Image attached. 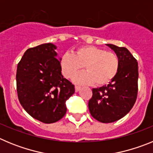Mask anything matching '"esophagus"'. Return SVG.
<instances>
[{
    "mask_svg": "<svg viewBox=\"0 0 153 153\" xmlns=\"http://www.w3.org/2000/svg\"><path fill=\"white\" fill-rule=\"evenodd\" d=\"M79 90H80V86H75V91L76 92H78Z\"/></svg>",
    "mask_w": 153,
    "mask_h": 153,
    "instance_id": "esophagus-1",
    "label": "esophagus"
}]
</instances>
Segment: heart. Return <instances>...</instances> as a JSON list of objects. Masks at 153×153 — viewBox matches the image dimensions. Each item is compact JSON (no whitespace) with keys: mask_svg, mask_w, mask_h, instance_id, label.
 Wrapping results in <instances>:
<instances>
[{"mask_svg":"<svg viewBox=\"0 0 153 153\" xmlns=\"http://www.w3.org/2000/svg\"><path fill=\"white\" fill-rule=\"evenodd\" d=\"M83 65L87 72L74 76L73 80L75 83L104 86L117 75L120 60L114 53L95 46H83L73 53H66L60 57V68L66 78L72 77Z\"/></svg>","mask_w":153,"mask_h":153,"instance_id":"1","label":"heart"}]
</instances>
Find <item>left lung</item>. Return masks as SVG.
I'll list each match as a JSON object with an SVG mask.
<instances>
[{
	"instance_id": "8db88e82",
	"label": "left lung",
	"mask_w": 153,
	"mask_h": 153,
	"mask_svg": "<svg viewBox=\"0 0 153 153\" xmlns=\"http://www.w3.org/2000/svg\"><path fill=\"white\" fill-rule=\"evenodd\" d=\"M120 60L116 77L108 85L92 90L89 100L90 114L97 120L109 123L125 117L134 106L138 93V63L126 47L106 44Z\"/></svg>"
}]
</instances>
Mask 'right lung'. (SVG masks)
I'll return each mask as SVG.
<instances>
[{
	"mask_svg": "<svg viewBox=\"0 0 153 153\" xmlns=\"http://www.w3.org/2000/svg\"><path fill=\"white\" fill-rule=\"evenodd\" d=\"M51 43L27 50L17 64L16 80L19 101L27 113L44 123H53L67 112L66 101L75 92L63 78Z\"/></svg>",
	"mask_w": 153,
	"mask_h": 153,
	"instance_id": "add662e5",
	"label": "right lung"
}]
</instances>
